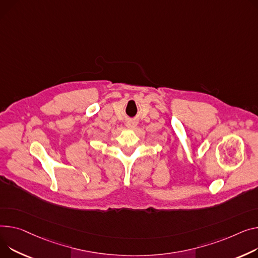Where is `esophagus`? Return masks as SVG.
<instances>
[{
  "mask_svg": "<svg viewBox=\"0 0 258 258\" xmlns=\"http://www.w3.org/2000/svg\"><path fill=\"white\" fill-rule=\"evenodd\" d=\"M126 127L127 128H131V130H133V128H135L136 126H137V121H136V120H128V121L126 122Z\"/></svg>",
  "mask_w": 258,
  "mask_h": 258,
  "instance_id": "1",
  "label": "esophagus"
}]
</instances>
